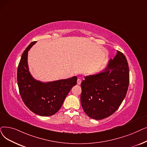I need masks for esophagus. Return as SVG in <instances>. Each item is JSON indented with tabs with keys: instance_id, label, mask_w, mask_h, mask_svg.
<instances>
[{
	"instance_id": "1",
	"label": "esophagus",
	"mask_w": 147,
	"mask_h": 147,
	"mask_svg": "<svg viewBox=\"0 0 147 147\" xmlns=\"http://www.w3.org/2000/svg\"><path fill=\"white\" fill-rule=\"evenodd\" d=\"M81 82H82V80H81L80 79H78V81H77V84H78V85H80V84H81Z\"/></svg>"
}]
</instances>
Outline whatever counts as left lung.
Listing matches in <instances>:
<instances>
[{
	"mask_svg": "<svg viewBox=\"0 0 147 147\" xmlns=\"http://www.w3.org/2000/svg\"><path fill=\"white\" fill-rule=\"evenodd\" d=\"M129 84L128 63L124 54L117 51L104 71L86 76L82 82L80 101L84 111L95 119L111 116L125 98Z\"/></svg>",
	"mask_w": 147,
	"mask_h": 147,
	"instance_id": "1",
	"label": "left lung"
}]
</instances>
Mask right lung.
<instances>
[{"instance_id": "right-lung-1", "label": "right lung", "mask_w": 147, "mask_h": 147, "mask_svg": "<svg viewBox=\"0 0 147 147\" xmlns=\"http://www.w3.org/2000/svg\"><path fill=\"white\" fill-rule=\"evenodd\" d=\"M36 42H31L22 54L17 69V83L22 98L29 110L48 117L60 109L68 92L77 84L78 78L46 82L34 78L29 71L28 57V51Z\"/></svg>"}]
</instances>
